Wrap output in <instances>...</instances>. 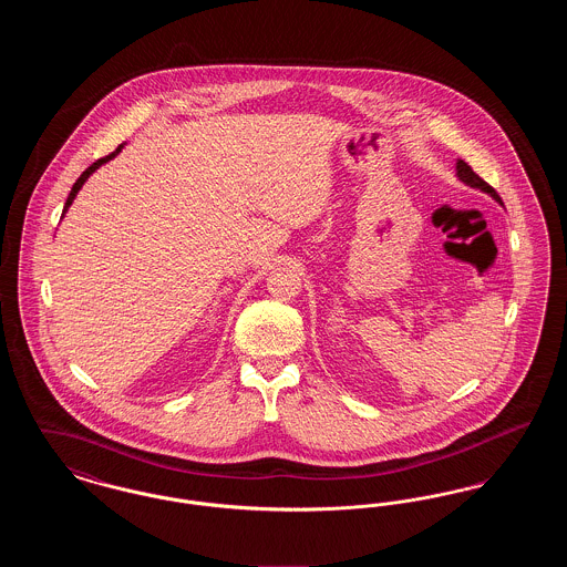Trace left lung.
I'll return each instance as SVG.
<instances>
[{
  "label": "left lung",
  "mask_w": 567,
  "mask_h": 567,
  "mask_svg": "<svg viewBox=\"0 0 567 567\" xmlns=\"http://www.w3.org/2000/svg\"><path fill=\"white\" fill-rule=\"evenodd\" d=\"M457 176L461 183H465V185H470V187H474V189L485 190L495 202L502 204V197L497 195V190L493 189L488 183H485V181H483L467 163L463 162V159H458L457 162Z\"/></svg>",
  "instance_id": "1"
}]
</instances>
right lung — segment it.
<instances>
[{
    "label": "right lung",
    "instance_id": "obj_1",
    "mask_svg": "<svg viewBox=\"0 0 567 567\" xmlns=\"http://www.w3.org/2000/svg\"><path fill=\"white\" fill-rule=\"evenodd\" d=\"M121 148H123V144H118V148L114 151V153H110V155H106V157H102V159H97V162L93 163V165H89L84 172L81 174V178L74 183V187H72V190H70V195H68V202H65V206H63V215H65V210L72 206V202H74V197H76V193L81 190L82 185H84V181L100 167V165H104V163L110 162L112 157H116L118 153H121Z\"/></svg>",
    "mask_w": 567,
    "mask_h": 567
}]
</instances>
